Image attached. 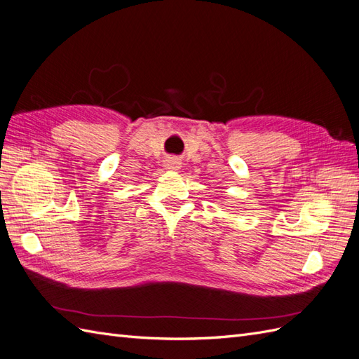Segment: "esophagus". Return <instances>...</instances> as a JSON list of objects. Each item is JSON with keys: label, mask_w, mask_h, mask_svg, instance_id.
Masks as SVG:
<instances>
[{"label": "esophagus", "mask_w": 359, "mask_h": 359, "mask_svg": "<svg viewBox=\"0 0 359 359\" xmlns=\"http://www.w3.org/2000/svg\"><path fill=\"white\" fill-rule=\"evenodd\" d=\"M176 165H177V162H176V161H172V162H170V163H168V167H170V168H177Z\"/></svg>", "instance_id": "esophagus-1"}]
</instances>
